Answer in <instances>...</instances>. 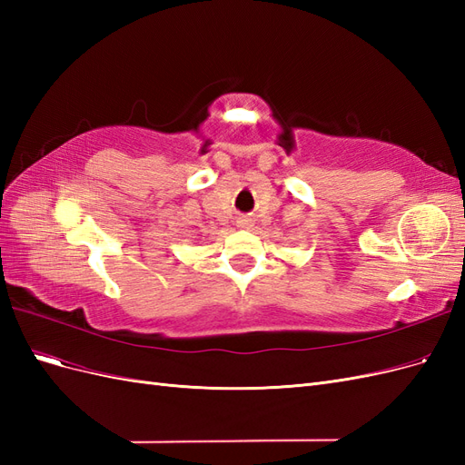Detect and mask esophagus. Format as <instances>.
<instances>
[{"instance_id":"obj_1","label":"esophagus","mask_w":465,"mask_h":465,"mask_svg":"<svg viewBox=\"0 0 465 465\" xmlns=\"http://www.w3.org/2000/svg\"><path fill=\"white\" fill-rule=\"evenodd\" d=\"M236 223H238V227H241V229H250L252 227V219H248V217H241Z\"/></svg>"}]
</instances>
